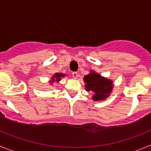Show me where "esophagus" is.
Returning a JSON list of instances; mask_svg holds the SVG:
<instances>
[{
	"instance_id": "1",
	"label": "esophagus",
	"mask_w": 151,
	"mask_h": 151,
	"mask_svg": "<svg viewBox=\"0 0 151 151\" xmlns=\"http://www.w3.org/2000/svg\"><path fill=\"white\" fill-rule=\"evenodd\" d=\"M72 77H74V78L77 79V77H78V73H77V72H72Z\"/></svg>"
}]
</instances>
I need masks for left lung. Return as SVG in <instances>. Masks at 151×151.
Listing matches in <instances>:
<instances>
[{"label":"left lung","mask_w":151,"mask_h":151,"mask_svg":"<svg viewBox=\"0 0 151 151\" xmlns=\"http://www.w3.org/2000/svg\"><path fill=\"white\" fill-rule=\"evenodd\" d=\"M86 83V89L89 92L92 91L94 95L92 99L94 101L104 100L109 96L113 88L111 81L101 77L100 74L92 72L86 75L83 78Z\"/></svg>","instance_id":"1"}]
</instances>
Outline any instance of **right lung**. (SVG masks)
Returning <instances> with one entry per match:
<instances>
[{
	"instance_id": "right-lung-1",
	"label": "right lung",
	"mask_w": 151,
	"mask_h": 151,
	"mask_svg": "<svg viewBox=\"0 0 151 151\" xmlns=\"http://www.w3.org/2000/svg\"><path fill=\"white\" fill-rule=\"evenodd\" d=\"M64 76H65V74L56 73V74H55V75L53 76V77H52V82H53V81H59L61 80V78H62V77H64Z\"/></svg>"
}]
</instances>
